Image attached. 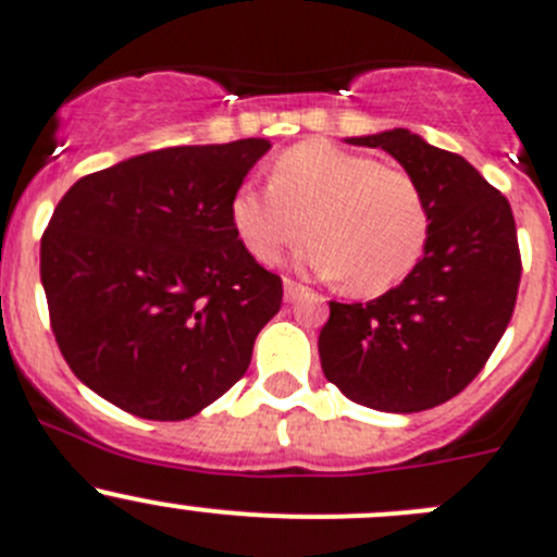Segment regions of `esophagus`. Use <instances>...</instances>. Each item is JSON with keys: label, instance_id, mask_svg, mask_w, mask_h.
I'll use <instances>...</instances> for the list:
<instances>
[{"label": "esophagus", "instance_id": "obj_1", "mask_svg": "<svg viewBox=\"0 0 557 557\" xmlns=\"http://www.w3.org/2000/svg\"><path fill=\"white\" fill-rule=\"evenodd\" d=\"M304 293H306L304 284L293 282V278H284V300H287V304H295Z\"/></svg>", "mask_w": 557, "mask_h": 557}]
</instances>
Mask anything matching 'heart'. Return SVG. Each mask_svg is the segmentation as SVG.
<instances>
[{
  "mask_svg": "<svg viewBox=\"0 0 557 557\" xmlns=\"http://www.w3.org/2000/svg\"><path fill=\"white\" fill-rule=\"evenodd\" d=\"M230 219L259 262L317 235L300 262L325 278H347L358 295L388 293L421 259L429 215L416 180L401 169L325 139L275 158L270 185H240Z\"/></svg>",
  "mask_w": 557,
  "mask_h": 557,
  "instance_id": "b5f03b06",
  "label": "heart"
}]
</instances>
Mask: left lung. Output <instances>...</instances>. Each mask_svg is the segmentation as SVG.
Returning a JSON list of instances; mask_svg holds the SVG:
<instances>
[{
    "instance_id": "left-lung-1",
    "label": "left lung",
    "mask_w": 557,
    "mask_h": 557,
    "mask_svg": "<svg viewBox=\"0 0 557 557\" xmlns=\"http://www.w3.org/2000/svg\"><path fill=\"white\" fill-rule=\"evenodd\" d=\"M416 180L429 215L421 259L369 304H336L320 331L325 377L380 412H421L457 396L500 342L520 289L511 205L462 156L407 128L349 136Z\"/></svg>"
}]
</instances>
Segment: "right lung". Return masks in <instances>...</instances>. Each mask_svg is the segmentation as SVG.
Instances as JSON below:
<instances>
[{"label": "right lung", "instance_id": "add662e5", "mask_svg": "<svg viewBox=\"0 0 557 557\" xmlns=\"http://www.w3.org/2000/svg\"><path fill=\"white\" fill-rule=\"evenodd\" d=\"M268 139L145 152L71 185L40 240L51 331L78 380L150 421L224 396L282 309L230 219Z\"/></svg>", "mask_w": 557, "mask_h": 557}]
</instances>
